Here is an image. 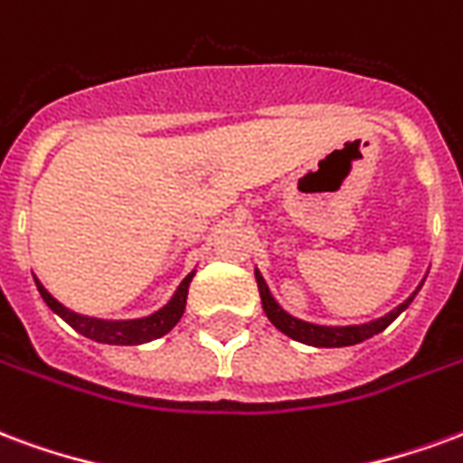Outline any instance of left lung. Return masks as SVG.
I'll list each match as a JSON object with an SVG mask.
<instances>
[{"mask_svg":"<svg viewBox=\"0 0 463 463\" xmlns=\"http://www.w3.org/2000/svg\"><path fill=\"white\" fill-rule=\"evenodd\" d=\"M256 283H259V293H261L266 318L271 320L273 326L281 330L283 335H288V338L313 347H345L357 345V343H363V340L373 338L377 333H383V330L387 328L407 306H410L411 298L417 296V291H414L407 301L400 303V306L394 310H390L387 316H383V318L377 320H370V323H363V326H316V323H306V320L293 318V316H288L279 303L273 301L271 291H269V286H266L264 281V276L259 271H256Z\"/></svg>","mask_w":463,"mask_h":463,"instance_id":"left-lung-1","label":"left lung"}]
</instances>
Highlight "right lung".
Here are the masks:
<instances>
[{
    "label": "right lung",
    "mask_w": 463,
    "mask_h": 463,
    "mask_svg": "<svg viewBox=\"0 0 463 463\" xmlns=\"http://www.w3.org/2000/svg\"><path fill=\"white\" fill-rule=\"evenodd\" d=\"M194 271L180 283V288L175 291V296L170 298V303L160 308L153 316L137 320H100L90 318V316H80V313H73L66 306H61L52 293L43 288L42 283L36 281V288L42 293V298L46 301V306L61 316V318L69 323L71 328L79 330L80 335L96 340V343H108V345H140V343H150L155 338H162L165 333H170L177 320L182 318L184 313V303H187V288H190V281Z\"/></svg>",
    "instance_id": "add662e5"
}]
</instances>
